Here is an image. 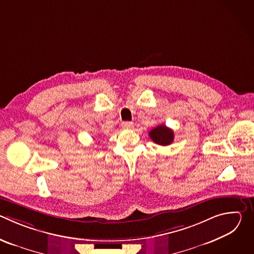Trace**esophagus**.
<instances>
[{"mask_svg": "<svg viewBox=\"0 0 254 254\" xmlns=\"http://www.w3.org/2000/svg\"><path fill=\"white\" fill-rule=\"evenodd\" d=\"M122 127H123V128L129 129V128H131V127H133V124L130 123V122H124V123L122 124Z\"/></svg>", "mask_w": 254, "mask_h": 254, "instance_id": "obj_1", "label": "esophagus"}]
</instances>
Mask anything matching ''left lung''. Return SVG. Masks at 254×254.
I'll return each mask as SVG.
<instances>
[{"mask_svg":"<svg viewBox=\"0 0 254 254\" xmlns=\"http://www.w3.org/2000/svg\"><path fill=\"white\" fill-rule=\"evenodd\" d=\"M150 137L160 146H169L174 140V131L165 125L158 126L149 132Z\"/></svg>","mask_w":254,"mask_h":254,"instance_id":"8db88e82","label":"left lung"}]
</instances>
